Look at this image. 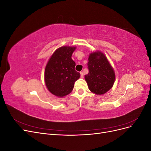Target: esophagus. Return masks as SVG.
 <instances>
[{"label": "esophagus", "mask_w": 151, "mask_h": 151, "mask_svg": "<svg viewBox=\"0 0 151 151\" xmlns=\"http://www.w3.org/2000/svg\"><path fill=\"white\" fill-rule=\"evenodd\" d=\"M80 74H81V78H83V76H84V73L83 72H81Z\"/></svg>", "instance_id": "1"}]
</instances>
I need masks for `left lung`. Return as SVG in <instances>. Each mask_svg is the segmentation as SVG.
I'll list each match as a JSON object with an SVG mask.
<instances>
[{"label":"left lung","instance_id":"left-lung-1","mask_svg":"<svg viewBox=\"0 0 151 151\" xmlns=\"http://www.w3.org/2000/svg\"><path fill=\"white\" fill-rule=\"evenodd\" d=\"M88 66L89 73L84 78L91 92L104 94L112 88L115 81V73L105 55L100 51L90 53Z\"/></svg>","mask_w":151,"mask_h":151}]
</instances>
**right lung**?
Segmentation results:
<instances>
[{"instance_id":"obj_1","label":"right lung","mask_w":151,"mask_h":151,"mask_svg":"<svg viewBox=\"0 0 151 151\" xmlns=\"http://www.w3.org/2000/svg\"><path fill=\"white\" fill-rule=\"evenodd\" d=\"M76 47L63 46L57 48L50 57L45 67V83L48 90L57 97L70 94L75 82L81 74L75 70L76 63L72 55Z\"/></svg>"}]
</instances>
